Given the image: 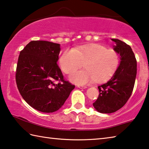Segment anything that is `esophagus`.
I'll return each mask as SVG.
<instances>
[{"mask_svg": "<svg viewBox=\"0 0 149 149\" xmlns=\"http://www.w3.org/2000/svg\"><path fill=\"white\" fill-rule=\"evenodd\" d=\"M77 87L79 88H86L87 86H83V85H77Z\"/></svg>", "mask_w": 149, "mask_h": 149, "instance_id": "1", "label": "esophagus"}]
</instances>
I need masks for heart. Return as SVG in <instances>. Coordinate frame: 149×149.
Returning a JSON list of instances; mask_svg holds the SVG:
<instances>
[{"label": "heart", "mask_w": 149, "mask_h": 149, "mask_svg": "<svg viewBox=\"0 0 149 149\" xmlns=\"http://www.w3.org/2000/svg\"><path fill=\"white\" fill-rule=\"evenodd\" d=\"M83 63L86 70L72 73L69 77L70 81L80 85L109 79L117 69L119 56L114 50L93 44L66 50L59 59L61 69L67 74L80 68Z\"/></svg>", "instance_id": "heart-1"}]
</instances>
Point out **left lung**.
Instances as JSON below:
<instances>
[{
    "mask_svg": "<svg viewBox=\"0 0 149 149\" xmlns=\"http://www.w3.org/2000/svg\"><path fill=\"white\" fill-rule=\"evenodd\" d=\"M113 50L120 55V63L111 78L98 86L99 96L93 104L97 111L111 113L125 105L133 91L137 74V61L131 47L118 39Z\"/></svg>",
    "mask_w": 149,
    "mask_h": 149,
    "instance_id": "obj_1",
    "label": "left lung"
}]
</instances>
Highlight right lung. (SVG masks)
Masks as SVG:
<instances>
[{
  "label": "right lung",
  "mask_w": 149,
  "mask_h": 149,
  "mask_svg": "<svg viewBox=\"0 0 149 149\" xmlns=\"http://www.w3.org/2000/svg\"><path fill=\"white\" fill-rule=\"evenodd\" d=\"M60 51V44L37 40L29 42L19 56L15 74L18 90L30 106L39 111H56L75 88L64 81L58 66Z\"/></svg>",
  "instance_id": "right-lung-1"
}]
</instances>
